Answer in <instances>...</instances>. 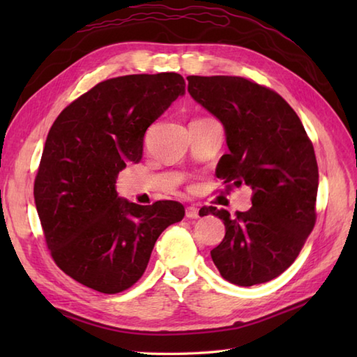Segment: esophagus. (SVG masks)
I'll list each match as a JSON object with an SVG mask.
<instances>
[{
	"label": "esophagus",
	"instance_id": "1",
	"mask_svg": "<svg viewBox=\"0 0 357 357\" xmlns=\"http://www.w3.org/2000/svg\"><path fill=\"white\" fill-rule=\"evenodd\" d=\"M199 215H201L199 207H196V206H190V207H187V210H185V216L188 219H198Z\"/></svg>",
	"mask_w": 357,
	"mask_h": 357
}]
</instances>
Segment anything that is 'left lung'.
Returning <instances> with one entry per match:
<instances>
[{"instance_id": "left-lung-1", "label": "left lung", "mask_w": 357, "mask_h": 357, "mask_svg": "<svg viewBox=\"0 0 357 357\" xmlns=\"http://www.w3.org/2000/svg\"><path fill=\"white\" fill-rule=\"evenodd\" d=\"M193 100L221 121L229 153L216 176L248 185L252 208L222 219L225 236L210 252L221 276L241 287L268 282L290 267L316 222L319 172L312 141L282 96L241 77H187Z\"/></svg>"}]
</instances>
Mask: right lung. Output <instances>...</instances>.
I'll return each instance as SVG.
<instances>
[{
  "instance_id": "obj_1",
  "label": "right lung",
  "mask_w": 357,
  "mask_h": 357,
  "mask_svg": "<svg viewBox=\"0 0 357 357\" xmlns=\"http://www.w3.org/2000/svg\"><path fill=\"white\" fill-rule=\"evenodd\" d=\"M185 93L179 73L102 81L59 113L44 144L35 206L53 261L93 290L115 294L146 271L155 242L183 204L119 198L118 173L142 158L147 128Z\"/></svg>"
}]
</instances>
